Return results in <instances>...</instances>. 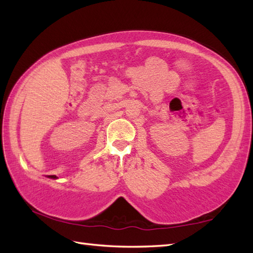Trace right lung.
<instances>
[{
  "label": "right lung",
  "mask_w": 253,
  "mask_h": 253,
  "mask_svg": "<svg viewBox=\"0 0 253 253\" xmlns=\"http://www.w3.org/2000/svg\"><path fill=\"white\" fill-rule=\"evenodd\" d=\"M49 177H51V178H56L55 175H51V176H49Z\"/></svg>",
  "instance_id": "right-lung-1"
}]
</instances>
